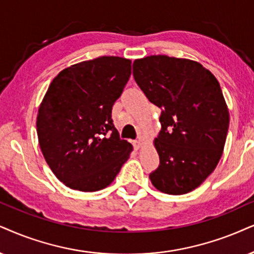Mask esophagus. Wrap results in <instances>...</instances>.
Masks as SVG:
<instances>
[{
	"mask_svg": "<svg viewBox=\"0 0 254 254\" xmlns=\"http://www.w3.org/2000/svg\"><path fill=\"white\" fill-rule=\"evenodd\" d=\"M133 147L136 150H138L140 147V145H142V142H140V140H133Z\"/></svg>",
	"mask_w": 254,
	"mask_h": 254,
	"instance_id": "obj_1",
	"label": "esophagus"
}]
</instances>
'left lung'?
Returning <instances> with one entry per match:
<instances>
[{"label": "left lung", "mask_w": 254, "mask_h": 254, "mask_svg": "<svg viewBox=\"0 0 254 254\" xmlns=\"http://www.w3.org/2000/svg\"><path fill=\"white\" fill-rule=\"evenodd\" d=\"M134 81L162 109L155 139L158 169L150 173L157 190L188 193L216 169L225 146L230 115L219 82L200 63L153 55L136 60Z\"/></svg>", "instance_id": "obj_1"}]
</instances>
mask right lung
Wrapping results in <instances>:
<instances>
[{"mask_svg": "<svg viewBox=\"0 0 254 254\" xmlns=\"http://www.w3.org/2000/svg\"><path fill=\"white\" fill-rule=\"evenodd\" d=\"M131 75V61L102 56L53 79L38 109L37 136L54 175L72 190L95 192L114 182L132 145L111 118Z\"/></svg>", "mask_w": 254, "mask_h": 254, "instance_id": "add662e5", "label": "right lung"}]
</instances>
